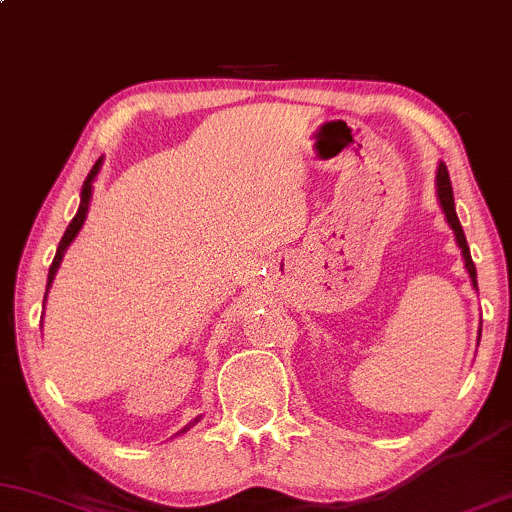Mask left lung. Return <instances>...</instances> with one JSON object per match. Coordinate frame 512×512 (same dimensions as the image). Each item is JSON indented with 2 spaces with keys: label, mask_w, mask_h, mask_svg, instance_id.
Returning a JSON list of instances; mask_svg holds the SVG:
<instances>
[{
  "label": "left lung",
  "mask_w": 512,
  "mask_h": 512,
  "mask_svg": "<svg viewBox=\"0 0 512 512\" xmlns=\"http://www.w3.org/2000/svg\"><path fill=\"white\" fill-rule=\"evenodd\" d=\"M436 185H438V199H440V207H443V211H445V219H448L450 228H452V231H455L457 245H460V250H462V257H464V267H467L469 276H472V284H474V289H477V267H474V262H472V255H469V245H467V238H464V231H462V226H460V219H457V214H455V199H452L450 173H448V168H445V163H440V166H438Z\"/></svg>",
  "instance_id": "1"
}]
</instances>
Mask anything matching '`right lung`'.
I'll return each mask as SVG.
<instances>
[{"mask_svg":"<svg viewBox=\"0 0 512 512\" xmlns=\"http://www.w3.org/2000/svg\"><path fill=\"white\" fill-rule=\"evenodd\" d=\"M98 168H101V158H98V161H96V166L91 168V173H88V178L84 180V187H81V204H79V211H76V216H74V219H72V223H69V228H67V231H64V236H62V240H60V248H57V255H55V260H52V264H50V274H48V289H50L52 279H55V272H57V267H60V262H62V255H64V250H67V245L72 243L76 233H79L81 223H84V219H86L88 202H91V182H93V178H96ZM45 296H48V293H45Z\"/></svg>","mask_w":512,"mask_h":512,"instance_id":"1","label":"right lung"}]
</instances>
